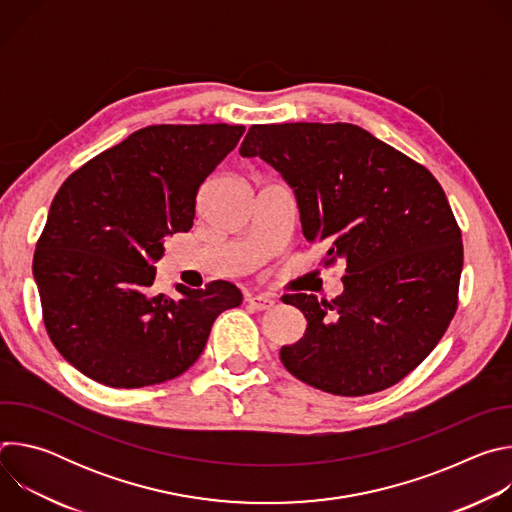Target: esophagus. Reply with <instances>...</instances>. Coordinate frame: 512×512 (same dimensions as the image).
Masks as SVG:
<instances>
[{"instance_id": "obj_1", "label": "esophagus", "mask_w": 512, "mask_h": 512, "mask_svg": "<svg viewBox=\"0 0 512 512\" xmlns=\"http://www.w3.org/2000/svg\"><path fill=\"white\" fill-rule=\"evenodd\" d=\"M247 304L255 312H265V310H271L275 306V300H271L267 296H249Z\"/></svg>"}]
</instances>
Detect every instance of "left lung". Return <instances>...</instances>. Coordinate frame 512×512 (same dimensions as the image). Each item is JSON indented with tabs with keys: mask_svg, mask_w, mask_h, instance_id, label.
Masks as SVG:
<instances>
[{
	"mask_svg": "<svg viewBox=\"0 0 512 512\" xmlns=\"http://www.w3.org/2000/svg\"><path fill=\"white\" fill-rule=\"evenodd\" d=\"M239 154L261 158L294 188L302 231L342 259L332 302L291 294L308 320L281 346L283 367L320 391H383L440 342L458 308L462 233L431 172L352 123L253 125Z\"/></svg>",
	"mask_w": 512,
	"mask_h": 512,
	"instance_id": "left-lung-1",
	"label": "left lung"
}]
</instances>
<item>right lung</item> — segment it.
Here are the masks:
<instances>
[{
	"instance_id": "obj_1",
	"label": "right lung",
	"mask_w": 512,
	"mask_h": 512,
	"mask_svg": "<svg viewBox=\"0 0 512 512\" xmlns=\"http://www.w3.org/2000/svg\"><path fill=\"white\" fill-rule=\"evenodd\" d=\"M243 125H150L105 150L56 192L34 253L46 332L89 379L113 389L170 381L202 354L218 314L243 294L229 281L152 294L164 239L194 225L202 182Z\"/></svg>"
}]
</instances>
